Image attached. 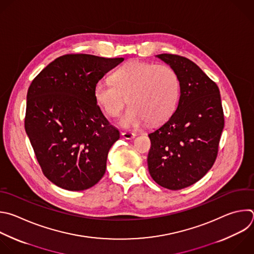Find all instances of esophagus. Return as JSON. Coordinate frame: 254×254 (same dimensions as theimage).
I'll return each mask as SVG.
<instances>
[{
    "instance_id": "34e87169",
    "label": "esophagus",
    "mask_w": 254,
    "mask_h": 254,
    "mask_svg": "<svg viewBox=\"0 0 254 254\" xmlns=\"http://www.w3.org/2000/svg\"><path fill=\"white\" fill-rule=\"evenodd\" d=\"M123 136L126 138V139H132L135 137V133H132V132H127V131H125L122 133Z\"/></svg>"
}]
</instances>
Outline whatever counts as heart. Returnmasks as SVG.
<instances>
[{
  "instance_id": "b5f03b06",
  "label": "heart",
  "mask_w": 254,
  "mask_h": 254,
  "mask_svg": "<svg viewBox=\"0 0 254 254\" xmlns=\"http://www.w3.org/2000/svg\"><path fill=\"white\" fill-rule=\"evenodd\" d=\"M181 96V78L167 64H155L133 60L115 70L111 79L99 80L94 97L103 112L118 117L128 103L131 105L121 117L120 124L135 129L146 122L163 123L177 109Z\"/></svg>"
}]
</instances>
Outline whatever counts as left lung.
Segmentation results:
<instances>
[{"instance_id": "1", "label": "left lung", "mask_w": 254, "mask_h": 254, "mask_svg": "<svg viewBox=\"0 0 254 254\" xmlns=\"http://www.w3.org/2000/svg\"><path fill=\"white\" fill-rule=\"evenodd\" d=\"M156 57L179 73L181 96L171 119L148 134V171L160 187L179 190L198 182L212 167L224 115L217 84L196 64L179 55Z\"/></svg>"}]
</instances>
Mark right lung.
Masks as SVG:
<instances>
[{"label": "right lung", "instance_id": "right-lung-1", "mask_svg": "<svg viewBox=\"0 0 254 254\" xmlns=\"http://www.w3.org/2000/svg\"><path fill=\"white\" fill-rule=\"evenodd\" d=\"M124 60L67 54L33 79L25 128L44 176L56 186L79 191L104 177L120 131L97 105L94 88Z\"/></svg>", "mask_w": 254, "mask_h": 254}]
</instances>
